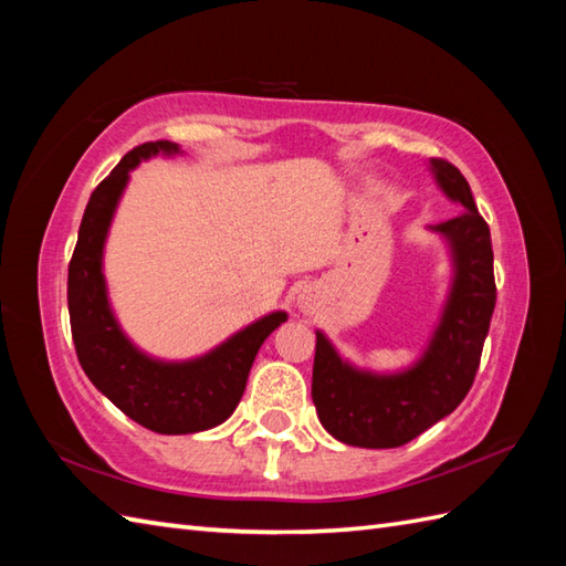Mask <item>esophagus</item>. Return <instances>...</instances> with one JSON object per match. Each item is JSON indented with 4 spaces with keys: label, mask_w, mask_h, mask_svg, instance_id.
<instances>
[{
    "label": "esophagus",
    "mask_w": 566,
    "mask_h": 566,
    "mask_svg": "<svg viewBox=\"0 0 566 566\" xmlns=\"http://www.w3.org/2000/svg\"><path fill=\"white\" fill-rule=\"evenodd\" d=\"M296 306H298V311H302V314H314L316 306H318V298H316L314 292L308 290V286H304V290L298 292V296H296Z\"/></svg>",
    "instance_id": "34e87169"
}]
</instances>
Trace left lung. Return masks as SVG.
Returning <instances> with one entry per match:
<instances>
[{"mask_svg":"<svg viewBox=\"0 0 566 566\" xmlns=\"http://www.w3.org/2000/svg\"><path fill=\"white\" fill-rule=\"evenodd\" d=\"M438 189L460 213L436 226L450 252V286L428 343L408 367L375 371L345 359L328 335L316 331L314 396L321 426L353 448H399L462 403L482 357L496 306L494 250L467 179L454 165L430 158Z\"/></svg>","mask_w":566,"mask_h":566,"instance_id":"left-lung-1","label":"left lung"}]
</instances>
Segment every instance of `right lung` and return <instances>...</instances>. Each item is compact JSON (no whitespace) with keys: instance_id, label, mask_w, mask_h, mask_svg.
<instances>
[{"instance_id":"add662e5","label":"right lung","mask_w":566,"mask_h":566,"mask_svg":"<svg viewBox=\"0 0 566 566\" xmlns=\"http://www.w3.org/2000/svg\"><path fill=\"white\" fill-rule=\"evenodd\" d=\"M158 155L175 158L182 148L170 140L143 143L92 191L67 270V308L77 359L94 387L143 428L160 436H189L231 418L260 345L290 316L270 311L189 359L148 355L128 338L106 290L104 248L130 172Z\"/></svg>"}]
</instances>
